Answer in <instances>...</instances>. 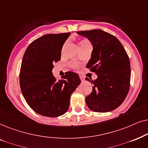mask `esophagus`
I'll return each instance as SVG.
<instances>
[{"instance_id": "1", "label": "esophagus", "mask_w": 148, "mask_h": 148, "mask_svg": "<svg viewBox=\"0 0 148 148\" xmlns=\"http://www.w3.org/2000/svg\"><path fill=\"white\" fill-rule=\"evenodd\" d=\"M80 80H81V81H82V82L84 81V76H80Z\"/></svg>"}]
</instances>
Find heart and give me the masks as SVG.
<instances>
[{"label":"heart","mask_w":148,"mask_h":148,"mask_svg":"<svg viewBox=\"0 0 148 148\" xmlns=\"http://www.w3.org/2000/svg\"><path fill=\"white\" fill-rule=\"evenodd\" d=\"M87 44H88V41H86V40H81V41H80V42H79V45H80V47L84 46V45H87ZM74 67H77V64H74Z\"/></svg>","instance_id":"heart-1"}]
</instances>
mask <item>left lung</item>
<instances>
[{"mask_svg":"<svg viewBox=\"0 0 148 148\" xmlns=\"http://www.w3.org/2000/svg\"><path fill=\"white\" fill-rule=\"evenodd\" d=\"M88 38L93 49L86 68L97 75L91 93L85 98L88 108L96 112H108L121 106L130 88L131 65L121 42L101 29L78 32Z\"/></svg>","mask_w":148,"mask_h":148,"instance_id":"8db88e82","label":"left lung"}]
</instances>
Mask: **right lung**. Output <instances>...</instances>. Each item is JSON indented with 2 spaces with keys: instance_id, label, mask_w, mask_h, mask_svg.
I'll return each mask as SVG.
<instances>
[{
  "instance_id": "add662e5",
  "label": "right lung",
  "mask_w": 148,
  "mask_h": 148,
  "mask_svg": "<svg viewBox=\"0 0 148 148\" xmlns=\"http://www.w3.org/2000/svg\"><path fill=\"white\" fill-rule=\"evenodd\" d=\"M70 35L45 34L33 41L23 55L19 74L21 92L29 107L44 116L58 117L66 113L71 95L81 82L75 72H66L59 80L52 73Z\"/></svg>"
}]
</instances>
